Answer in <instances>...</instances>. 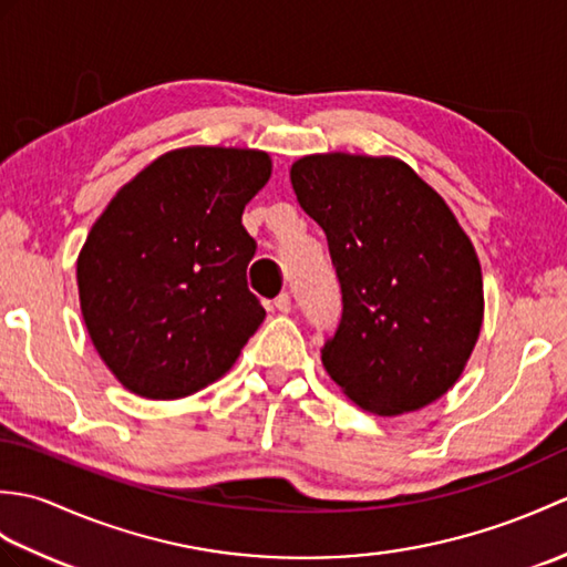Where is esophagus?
Wrapping results in <instances>:
<instances>
[{
	"instance_id": "1",
	"label": "esophagus",
	"mask_w": 567,
	"mask_h": 567,
	"mask_svg": "<svg viewBox=\"0 0 567 567\" xmlns=\"http://www.w3.org/2000/svg\"><path fill=\"white\" fill-rule=\"evenodd\" d=\"M275 309L282 311V315H287V311H292V297L287 295V292L277 295V297H275Z\"/></svg>"
}]
</instances>
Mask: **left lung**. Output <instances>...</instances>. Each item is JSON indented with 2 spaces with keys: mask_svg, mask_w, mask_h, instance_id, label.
I'll list each match as a JSON object with an SVG mask.
<instances>
[{
  "mask_svg": "<svg viewBox=\"0 0 567 567\" xmlns=\"http://www.w3.org/2000/svg\"><path fill=\"white\" fill-rule=\"evenodd\" d=\"M290 179L341 285V321L321 346L331 380L382 416L439 400L483 327V272L449 204L394 158L307 155Z\"/></svg>",
  "mask_w": 567,
  "mask_h": 567,
  "instance_id": "8db88e82",
  "label": "left lung"
}]
</instances>
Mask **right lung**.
Instances as JSON below:
<instances>
[{
  "label": "right lung",
  "mask_w": 567,
  "mask_h": 567,
  "mask_svg": "<svg viewBox=\"0 0 567 567\" xmlns=\"http://www.w3.org/2000/svg\"><path fill=\"white\" fill-rule=\"evenodd\" d=\"M270 179L260 151L183 148L116 192L78 258L84 323L126 390L177 400L221 378L265 319L240 216Z\"/></svg>",
  "instance_id": "add662e5"
}]
</instances>
